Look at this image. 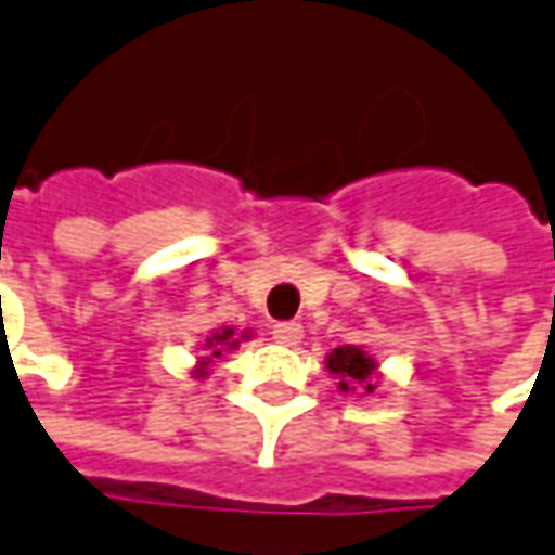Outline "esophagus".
I'll use <instances>...</instances> for the list:
<instances>
[{
  "label": "esophagus",
  "mask_w": 555,
  "mask_h": 555,
  "mask_svg": "<svg viewBox=\"0 0 555 555\" xmlns=\"http://www.w3.org/2000/svg\"><path fill=\"white\" fill-rule=\"evenodd\" d=\"M271 336L274 341H281V345H299V338H302V323L296 321H281L271 326Z\"/></svg>",
  "instance_id": "obj_1"
}]
</instances>
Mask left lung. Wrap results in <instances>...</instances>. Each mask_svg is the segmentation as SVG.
Instances as JSON below:
<instances>
[{"label":"left lung","instance_id":"left-lung-1","mask_svg":"<svg viewBox=\"0 0 555 555\" xmlns=\"http://www.w3.org/2000/svg\"><path fill=\"white\" fill-rule=\"evenodd\" d=\"M326 366H330V373L341 378V382H338V388L341 390H354L357 385L366 390V393H373L375 390L373 357H366L360 348H354V345L336 348L333 354L326 357Z\"/></svg>","mask_w":555,"mask_h":555}]
</instances>
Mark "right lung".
I'll use <instances>...</instances> for the list:
<instances>
[{"mask_svg":"<svg viewBox=\"0 0 555 555\" xmlns=\"http://www.w3.org/2000/svg\"><path fill=\"white\" fill-rule=\"evenodd\" d=\"M229 338H232V330H225L222 336H217V341H219V345H232V348H234L237 341H229ZM214 354H219V348H217V351H214Z\"/></svg>","mask_w":555,"mask_h":555,"instance_id":"right-lung-1","label":"right lung"}]
</instances>
